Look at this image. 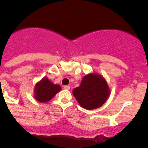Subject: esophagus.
Listing matches in <instances>:
<instances>
[{
  "instance_id": "obj_1",
  "label": "esophagus",
  "mask_w": 148,
  "mask_h": 148,
  "mask_svg": "<svg viewBox=\"0 0 148 148\" xmlns=\"http://www.w3.org/2000/svg\"><path fill=\"white\" fill-rule=\"evenodd\" d=\"M64 89L69 90V89H70V86H68V85H66V86H64Z\"/></svg>"
}]
</instances>
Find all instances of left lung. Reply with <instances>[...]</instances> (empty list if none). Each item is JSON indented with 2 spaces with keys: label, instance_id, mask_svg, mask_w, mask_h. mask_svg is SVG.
Listing matches in <instances>:
<instances>
[{
  "label": "left lung",
  "instance_id": "obj_1",
  "mask_svg": "<svg viewBox=\"0 0 148 148\" xmlns=\"http://www.w3.org/2000/svg\"><path fill=\"white\" fill-rule=\"evenodd\" d=\"M72 93L82 108L91 110L102 107L111 90L101 74L92 72L83 77L79 86L73 89Z\"/></svg>",
  "mask_w": 148,
  "mask_h": 148
}]
</instances>
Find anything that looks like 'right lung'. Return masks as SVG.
<instances>
[{
	"label": "right lung",
	"mask_w": 148,
	"mask_h": 148,
	"mask_svg": "<svg viewBox=\"0 0 148 148\" xmlns=\"http://www.w3.org/2000/svg\"><path fill=\"white\" fill-rule=\"evenodd\" d=\"M61 89L60 85L55 84L44 77L36 84L34 97L38 102L45 103L50 101Z\"/></svg>",
	"instance_id": "add662e5"
}]
</instances>
